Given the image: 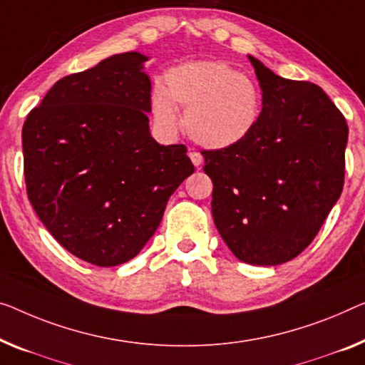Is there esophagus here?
<instances>
[{
	"label": "esophagus",
	"mask_w": 365,
	"mask_h": 365,
	"mask_svg": "<svg viewBox=\"0 0 365 365\" xmlns=\"http://www.w3.org/2000/svg\"><path fill=\"white\" fill-rule=\"evenodd\" d=\"M190 159H192L195 167H200L201 162H203V155L200 152H190Z\"/></svg>",
	"instance_id": "1"
}]
</instances>
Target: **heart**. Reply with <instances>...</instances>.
Masks as SVG:
<instances>
[{
	"label": "heart",
	"instance_id": "heart-1",
	"mask_svg": "<svg viewBox=\"0 0 365 365\" xmlns=\"http://www.w3.org/2000/svg\"><path fill=\"white\" fill-rule=\"evenodd\" d=\"M259 86L225 62L198 61L168 70L164 86L150 95L154 121L164 133L182 128L177 106L185 111V128L201 148L227 149L252 133L260 116Z\"/></svg>",
	"mask_w": 365,
	"mask_h": 365
}]
</instances>
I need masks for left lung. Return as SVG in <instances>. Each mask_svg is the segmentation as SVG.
<instances>
[{"label": "left lung", "mask_w": 365, "mask_h": 365, "mask_svg": "<svg viewBox=\"0 0 365 365\" xmlns=\"http://www.w3.org/2000/svg\"><path fill=\"white\" fill-rule=\"evenodd\" d=\"M262 111L242 143L203 150L211 213L239 260L279 265L307 249L344 185L346 119L318 85L279 77L247 56Z\"/></svg>", "instance_id": "obj_1"}]
</instances>
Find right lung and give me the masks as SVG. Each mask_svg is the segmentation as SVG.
Returning <instances> with one entry per match:
<instances>
[{
  "mask_svg": "<svg viewBox=\"0 0 365 365\" xmlns=\"http://www.w3.org/2000/svg\"><path fill=\"white\" fill-rule=\"evenodd\" d=\"M148 61L116 53L61 78L23 128L32 208L61 246L100 267L140 252L195 170L183 144L150 135Z\"/></svg>",
  "mask_w": 365,
  "mask_h": 365,
  "instance_id": "1",
  "label": "right lung"
}]
</instances>
